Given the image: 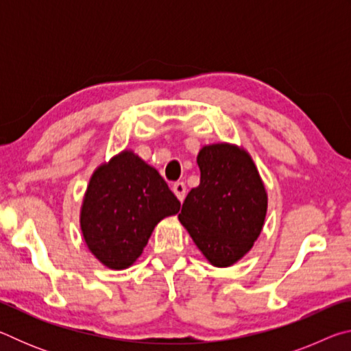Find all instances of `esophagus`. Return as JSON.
I'll return each instance as SVG.
<instances>
[{
    "mask_svg": "<svg viewBox=\"0 0 351 351\" xmlns=\"http://www.w3.org/2000/svg\"><path fill=\"white\" fill-rule=\"evenodd\" d=\"M173 192H175V195L178 197V199L180 201H184V198H186V193H187V187H186V182H182V181H176V182H173Z\"/></svg>",
    "mask_w": 351,
    "mask_h": 351,
    "instance_id": "obj_1",
    "label": "esophagus"
}]
</instances>
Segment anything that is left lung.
<instances>
[{"label": "left lung", "mask_w": 351, "mask_h": 351, "mask_svg": "<svg viewBox=\"0 0 351 351\" xmlns=\"http://www.w3.org/2000/svg\"><path fill=\"white\" fill-rule=\"evenodd\" d=\"M199 186L178 215L195 245L215 266L240 260L263 228L268 198L251 156L229 144L201 148Z\"/></svg>", "instance_id": "8db88e82"}]
</instances>
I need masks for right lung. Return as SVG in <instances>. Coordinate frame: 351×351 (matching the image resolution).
<instances>
[{
    "label": "right lung",
    "instance_id": "right-lung-1",
    "mask_svg": "<svg viewBox=\"0 0 351 351\" xmlns=\"http://www.w3.org/2000/svg\"><path fill=\"white\" fill-rule=\"evenodd\" d=\"M180 207L156 169L123 152L94 171L82 206V232L105 266L125 269L144 251L154 226Z\"/></svg>",
    "mask_w": 351,
    "mask_h": 351
}]
</instances>
